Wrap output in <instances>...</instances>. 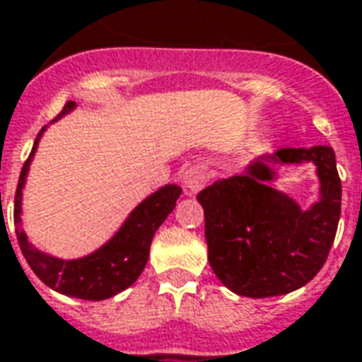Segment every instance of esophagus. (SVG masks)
<instances>
[{
  "label": "esophagus",
  "instance_id": "obj_1",
  "mask_svg": "<svg viewBox=\"0 0 362 362\" xmlns=\"http://www.w3.org/2000/svg\"><path fill=\"white\" fill-rule=\"evenodd\" d=\"M208 180H210V172L206 166H200V164H196V166H192L184 172V186L190 194L200 192Z\"/></svg>",
  "mask_w": 362,
  "mask_h": 362
}]
</instances>
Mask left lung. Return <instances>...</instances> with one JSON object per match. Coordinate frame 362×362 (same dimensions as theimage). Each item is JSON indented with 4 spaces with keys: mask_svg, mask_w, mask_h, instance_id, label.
Segmentation results:
<instances>
[{
    "mask_svg": "<svg viewBox=\"0 0 362 362\" xmlns=\"http://www.w3.org/2000/svg\"><path fill=\"white\" fill-rule=\"evenodd\" d=\"M313 161L322 198L301 211L269 184L274 168ZM206 218L208 259L216 277L243 297H275L309 284L325 264L341 216V178L331 146L279 148L245 172L198 194Z\"/></svg>",
    "mask_w": 362,
    "mask_h": 362,
    "instance_id": "obj_1",
    "label": "left lung"
}]
</instances>
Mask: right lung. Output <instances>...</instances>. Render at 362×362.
Segmentation results:
<instances>
[{
  "instance_id": "1",
  "label": "right lung",
  "mask_w": 362,
  "mask_h": 362,
  "mask_svg": "<svg viewBox=\"0 0 362 362\" xmlns=\"http://www.w3.org/2000/svg\"><path fill=\"white\" fill-rule=\"evenodd\" d=\"M75 109V100H69L63 107L59 119ZM47 127L37 134L33 150L21 168V176L17 182L16 208H13V220H16V233L19 247L25 255L27 264L33 269V274L55 289L59 293L69 297H78L87 301H103L112 295L124 291L127 287L134 284L142 274L144 265L148 262L150 243L156 230L162 222L168 218L174 210L176 200L180 198L182 188L176 184H166L160 190L150 194L146 200H142L130 212V216L120 226V230L105 245H100L97 252L88 253L78 259H59L49 253L37 250L33 243L27 242V235L21 228V194L25 186L29 164L33 160L37 144Z\"/></svg>"
}]
</instances>
